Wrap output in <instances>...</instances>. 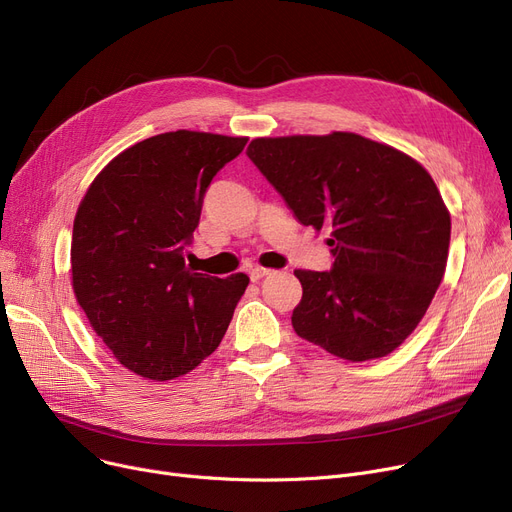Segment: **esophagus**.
<instances>
[{
    "instance_id": "obj_1",
    "label": "esophagus",
    "mask_w": 512,
    "mask_h": 512,
    "mask_svg": "<svg viewBox=\"0 0 512 512\" xmlns=\"http://www.w3.org/2000/svg\"><path fill=\"white\" fill-rule=\"evenodd\" d=\"M270 274H272V270H265V267H253V270L249 272L253 282H259V280H263L265 276H270Z\"/></svg>"
}]
</instances>
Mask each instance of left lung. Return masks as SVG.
Here are the masks:
<instances>
[{"mask_svg":"<svg viewBox=\"0 0 512 512\" xmlns=\"http://www.w3.org/2000/svg\"><path fill=\"white\" fill-rule=\"evenodd\" d=\"M247 155L303 226L330 232V270L294 272V332L346 361L392 353L446 270L450 213L432 176L355 132L255 139Z\"/></svg>","mask_w":512,"mask_h":512,"instance_id":"8db88e82","label":"left lung"}]
</instances>
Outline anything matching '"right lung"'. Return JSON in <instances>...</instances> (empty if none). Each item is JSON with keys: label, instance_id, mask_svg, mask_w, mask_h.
Here are the masks:
<instances>
[{"label": "right lung", "instance_id": "obj_1", "mask_svg": "<svg viewBox=\"0 0 512 512\" xmlns=\"http://www.w3.org/2000/svg\"><path fill=\"white\" fill-rule=\"evenodd\" d=\"M245 137L176 130L128 147L89 186L72 230V288L93 330L141 378L166 382L220 346L249 278L184 263L207 188Z\"/></svg>", "mask_w": 512, "mask_h": 512}]
</instances>
